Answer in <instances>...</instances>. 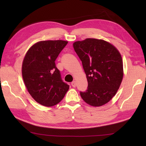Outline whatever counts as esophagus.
<instances>
[{"label":"esophagus","instance_id":"esophagus-1","mask_svg":"<svg viewBox=\"0 0 146 146\" xmlns=\"http://www.w3.org/2000/svg\"><path fill=\"white\" fill-rule=\"evenodd\" d=\"M71 84H72V86L74 88H75L76 86V81H73L71 83Z\"/></svg>","mask_w":146,"mask_h":146}]
</instances>
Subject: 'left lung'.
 Listing matches in <instances>:
<instances>
[{
    "instance_id": "1",
    "label": "left lung",
    "mask_w": 146,
    "mask_h": 146,
    "mask_svg": "<svg viewBox=\"0 0 146 146\" xmlns=\"http://www.w3.org/2000/svg\"><path fill=\"white\" fill-rule=\"evenodd\" d=\"M86 75L88 88L80 92L92 106H101L116 94L123 78V62L118 50L103 40L87 38L73 44Z\"/></svg>"
}]
</instances>
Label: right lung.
I'll list each match as a JSON object with an SVG mask.
<instances>
[{"label": "right lung", "mask_w": 146, "mask_h": 146, "mask_svg": "<svg viewBox=\"0 0 146 146\" xmlns=\"http://www.w3.org/2000/svg\"><path fill=\"white\" fill-rule=\"evenodd\" d=\"M67 43L64 40L38 42L31 46L24 58L22 74L26 87L35 101L44 106L56 105L69 89L55 64Z\"/></svg>", "instance_id": "add662e5"}]
</instances>
